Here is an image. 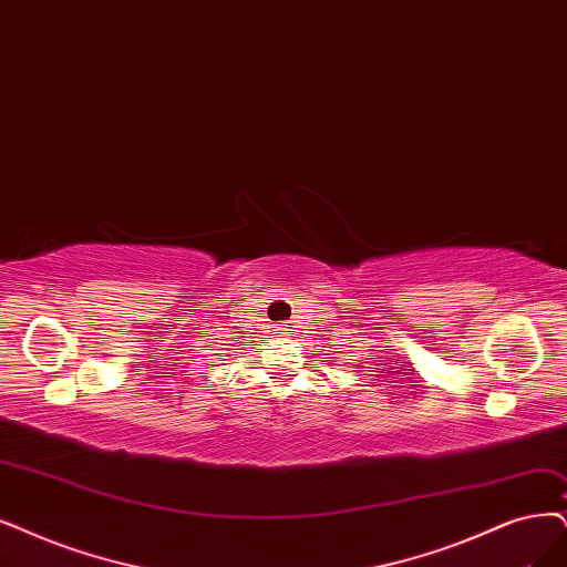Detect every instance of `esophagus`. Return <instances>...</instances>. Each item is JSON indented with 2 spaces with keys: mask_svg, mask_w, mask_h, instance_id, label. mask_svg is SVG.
<instances>
[{
  "mask_svg": "<svg viewBox=\"0 0 567 567\" xmlns=\"http://www.w3.org/2000/svg\"><path fill=\"white\" fill-rule=\"evenodd\" d=\"M291 331H295V329H291V324L287 322V324H278L276 327V333H280V337H291Z\"/></svg>",
  "mask_w": 567,
  "mask_h": 567,
  "instance_id": "34e87169",
  "label": "esophagus"
}]
</instances>
